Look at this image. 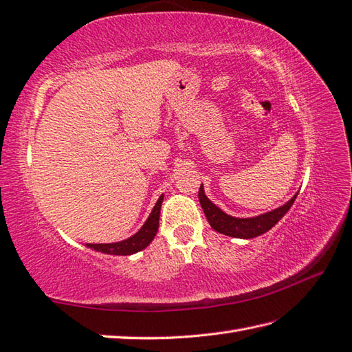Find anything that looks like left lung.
Listing matches in <instances>:
<instances>
[{"label": "left lung", "mask_w": 352, "mask_h": 352, "mask_svg": "<svg viewBox=\"0 0 352 352\" xmlns=\"http://www.w3.org/2000/svg\"><path fill=\"white\" fill-rule=\"evenodd\" d=\"M298 195H294L290 201H287L284 206L274 209L272 212L263 213L259 217H253V218H235L224 213L221 209L217 208L210 199L206 197L204 190H203V184L199 186L198 190V199L199 204L204 210V215L208 218L209 224L212 226L213 230H217L223 235L227 236H233V238H244V239H250V238H256L263 233L268 232L272 227L276 224L279 219L285 215V213L290 210V208L294 203V199Z\"/></svg>", "instance_id": "1"}]
</instances>
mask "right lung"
<instances>
[{
	"instance_id": "obj_1",
	"label": "right lung",
	"mask_w": 352,
	"mask_h": 352,
	"mask_svg": "<svg viewBox=\"0 0 352 352\" xmlns=\"http://www.w3.org/2000/svg\"><path fill=\"white\" fill-rule=\"evenodd\" d=\"M163 203V195L158 198L153 212L148 217L146 223L142 226V229L131 238L120 241V243H111V244H87V247L96 252H102L107 254H120V256H126V254H133L143 250L148 247L151 241L154 239L158 230V218H160V209Z\"/></svg>"
}]
</instances>
